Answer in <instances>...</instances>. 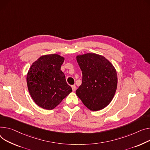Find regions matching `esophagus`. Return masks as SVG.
<instances>
[{
    "label": "esophagus",
    "mask_w": 150,
    "mask_h": 150,
    "mask_svg": "<svg viewBox=\"0 0 150 150\" xmlns=\"http://www.w3.org/2000/svg\"><path fill=\"white\" fill-rule=\"evenodd\" d=\"M72 91H73L74 92H75V91H76V86H75V85H74V86H72Z\"/></svg>",
    "instance_id": "34e87169"
}]
</instances>
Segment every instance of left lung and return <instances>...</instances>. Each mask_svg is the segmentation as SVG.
<instances>
[{
    "label": "left lung",
    "mask_w": 150,
    "mask_h": 150,
    "mask_svg": "<svg viewBox=\"0 0 150 150\" xmlns=\"http://www.w3.org/2000/svg\"><path fill=\"white\" fill-rule=\"evenodd\" d=\"M76 58L83 74L76 95L91 110L103 109L110 103L117 88L115 67L105 57L95 53L78 55Z\"/></svg>",
    "instance_id": "left-lung-1"
}]
</instances>
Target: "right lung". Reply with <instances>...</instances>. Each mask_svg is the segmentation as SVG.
<instances>
[{
    "mask_svg": "<svg viewBox=\"0 0 150 150\" xmlns=\"http://www.w3.org/2000/svg\"><path fill=\"white\" fill-rule=\"evenodd\" d=\"M64 61V57L58 54H47L30 67L26 76L28 91L39 107L52 110L72 92L61 71Z\"/></svg>",
    "mask_w": 150,
    "mask_h": 150,
    "instance_id": "1",
    "label": "right lung"
}]
</instances>
